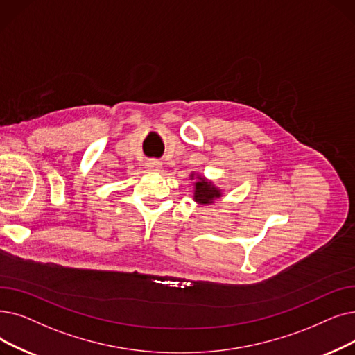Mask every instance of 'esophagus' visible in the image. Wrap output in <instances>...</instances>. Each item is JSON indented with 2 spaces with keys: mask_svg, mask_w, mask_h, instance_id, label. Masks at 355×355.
Listing matches in <instances>:
<instances>
[{
  "mask_svg": "<svg viewBox=\"0 0 355 355\" xmlns=\"http://www.w3.org/2000/svg\"><path fill=\"white\" fill-rule=\"evenodd\" d=\"M146 168H148V171L158 173V171H161L162 164H161L158 159H150V161L146 162Z\"/></svg>",
  "mask_w": 355,
  "mask_h": 355,
  "instance_id": "1",
  "label": "esophagus"
}]
</instances>
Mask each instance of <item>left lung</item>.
<instances>
[{
  "label": "left lung",
  "instance_id": "1",
  "mask_svg": "<svg viewBox=\"0 0 355 355\" xmlns=\"http://www.w3.org/2000/svg\"><path fill=\"white\" fill-rule=\"evenodd\" d=\"M190 180H193V200L197 205L202 206H210L213 205L216 200L220 198L223 196V190L220 187L216 186V184L209 180L207 177L202 174H190Z\"/></svg>",
  "mask_w": 355,
  "mask_h": 355
}]
</instances>
